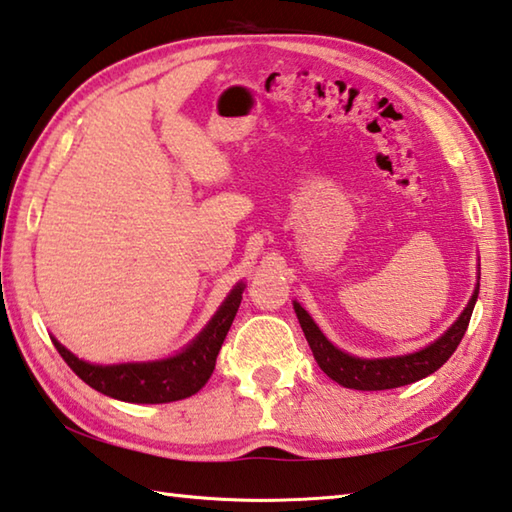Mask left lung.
Segmentation results:
<instances>
[{
  "instance_id": "1",
  "label": "left lung",
  "mask_w": 512,
  "mask_h": 512,
  "mask_svg": "<svg viewBox=\"0 0 512 512\" xmlns=\"http://www.w3.org/2000/svg\"><path fill=\"white\" fill-rule=\"evenodd\" d=\"M477 295H479V286L475 288V295L470 297L466 309H463V313L459 315V320L454 322L439 340L432 342L430 347L410 353V356L376 358V360L356 358L336 349L327 338L322 336L318 324L311 320V315L306 313L300 304L293 302V309L297 313V320H300L306 342H309V347L313 351V358L324 374H327L331 380H336V383L342 387L362 389V392H378V389H394V387L416 383V380L430 376L436 369L443 367L445 360L457 351L463 333L468 329Z\"/></svg>"
}]
</instances>
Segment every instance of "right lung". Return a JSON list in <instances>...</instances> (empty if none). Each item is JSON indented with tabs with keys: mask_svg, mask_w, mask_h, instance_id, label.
<instances>
[{
	"mask_svg": "<svg viewBox=\"0 0 512 512\" xmlns=\"http://www.w3.org/2000/svg\"><path fill=\"white\" fill-rule=\"evenodd\" d=\"M244 284H237L221 304L215 318L203 329L197 340L181 353L156 362H127V365H89L73 356L58 340H53L64 362L76 371L96 392L118 398L125 403H172L197 394L208 383L215 371L219 349L224 345L226 333L235 320L241 304Z\"/></svg>",
	"mask_w": 512,
	"mask_h": 512,
	"instance_id": "add662e5",
	"label": "right lung"
}]
</instances>
